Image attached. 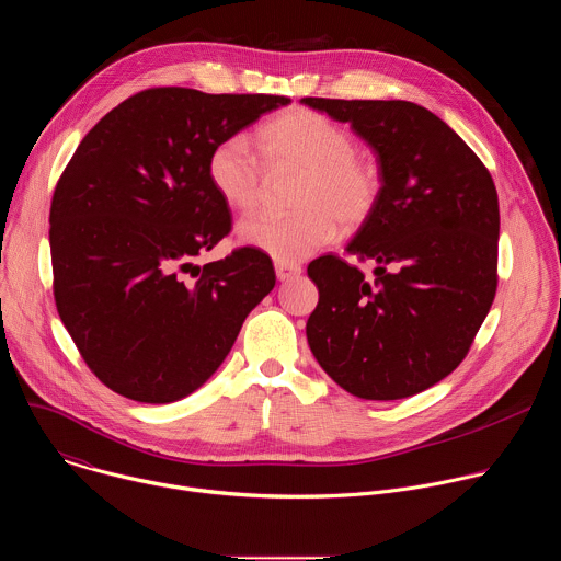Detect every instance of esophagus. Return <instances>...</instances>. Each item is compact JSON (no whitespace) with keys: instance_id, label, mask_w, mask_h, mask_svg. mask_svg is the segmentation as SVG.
<instances>
[{"instance_id":"obj_1","label":"esophagus","mask_w":561,"mask_h":561,"mask_svg":"<svg viewBox=\"0 0 561 561\" xmlns=\"http://www.w3.org/2000/svg\"><path fill=\"white\" fill-rule=\"evenodd\" d=\"M275 273H277V279L286 282V279L297 277L301 273V266L293 264V262H275Z\"/></svg>"}]
</instances>
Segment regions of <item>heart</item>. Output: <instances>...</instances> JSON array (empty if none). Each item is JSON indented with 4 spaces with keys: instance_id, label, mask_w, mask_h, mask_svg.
Masks as SVG:
<instances>
[{
    "instance_id": "b5f03b06",
    "label": "heart",
    "mask_w": 561,
    "mask_h": 561,
    "mask_svg": "<svg viewBox=\"0 0 561 561\" xmlns=\"http://www.w3.org/2000/svg\"><path fill=\"white\" fill-rule=\"evenodd\" d=\"M260 146L271 171H299L288 215H257L239 224L244 244L277 262H299L329 247L340 232L368 221L379 195L375 159L355 150V137L331 117L290 108L260 128ZM208 180L234 210L251 213L266 191V171L244 135H228L208 154Z\"/></svg>"
}]
</instances>
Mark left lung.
Returning <instances> with one entry per match:
<instances>
[{
  "mask_svg": "<svg viewBox=\"0 0 561 561\" xmlns=\"http://www.w3.org/2000/svg\"><path fill=\"white\" fill-rule=\"evenodd\" d=\"M348 122L377 152L381 195L348 255L308 264L319 301L306 335L314 359L362 399H402L450 375L497 293L500 202L493 178L437 115L402 100L304 98Z\"/></svg>",
  "mask_w": 561,
  "mask_h": 561,
  "instance_id": "obj_1",
  "label": "left lung"
}]
</instances>
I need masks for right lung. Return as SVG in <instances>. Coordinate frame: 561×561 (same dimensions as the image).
I'll return each mask as SVG.
<instances>
[{"mask_svg":"<svg viewBox=\"0 0 561 561\" xmlns=\"http://www.w3.org/2000/svg\"><path fill=\"white\" fill-rule=\"evenodd\" d=\"M288 102L146 89L70 157L50 202L53 295L79 355L117 394L169 404L197 390L273 290L260 249L193 260L232 228L206 173L213 146Z\"/></svg>","mask_w":561,"mask_h":561,"instance_id":"1","label":"right lung"}]
</instances>
